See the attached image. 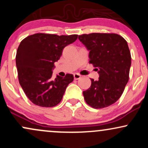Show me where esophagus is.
I'll use <instances>...</instances> for the list:
<instances>
[{"instance_id":"1","label":"esophagus","mask_w":148,"mask_h":148,"mask_svg":"<svg viewBox=\"0 0 148 148\" xmlns=\"http://www.w3.org/2000/svg\"><path fill=\"white\" fill-rule=\"evenodd\" d=\"M74 79H75V80H78L81 77V76L80 75V74H77V73H75V74H74Z\"/></svg>"}]
</instances>
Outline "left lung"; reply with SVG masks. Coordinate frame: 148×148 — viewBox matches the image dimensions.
I'll list each match as a JSON object with an SVG mask.
<instances>
[{
    "mask_svg": "<svg viewBox=\"0 0 148 148\" xmlns=\"http://www.w3.org/2000/svg\"><path fill=\"white\" fill-rule=\"evenodd\" d=\"M89 51V62L97 67L99 77L83 92L84 99L94 108L109 106L119 99L129 81L132 58L127 42L115 33L79 35Z\"/></svg>",
    "mask_w": 148,
    "mask_h": 148,
    "instance_id": "1",
    "label": "left lung"
}]
</instances>
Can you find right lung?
<instances>
[{
	"instance_id": "1",
	"label": "right lung",
	"mask_w": 148,
	"mask_h": 148,
	"mask_svg": "<svg viewBox=\"0 0 148 148\" xmlns=\"http://www.w3.org/2000/svg\"><path fill=\"white\" fill-rule=\"evenodd\" d=\"M77 35H59L36 33L21 42L16 55L19 84L34 104L53 107L60 102L72 74L52 77L54 62L60 59L66 46L75 42Z\"/></svg>"
}]
</instances>
